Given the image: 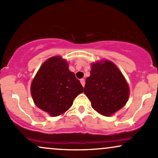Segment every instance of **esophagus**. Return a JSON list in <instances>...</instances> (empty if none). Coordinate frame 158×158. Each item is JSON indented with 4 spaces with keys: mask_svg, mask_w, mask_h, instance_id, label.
<instances>
[{
    "mask_svg": "<svg viewBox=\"0 0 158 158\" xmlns=\"http://www.w3.org/2000/svg\"><path fill=\"white\" fill-rule=\"evenodd\" d=\"M80 82H81V85H82V86L84 87L85 85V79H81V80H80Z\"/></svg>",
    "mask_w": 158,
    "mask_h": 158,
    "instance_id": "obj_1",
    "label": "esophagus"
}]
</instances>
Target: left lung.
<instances>
[{
    "label": "left lung",
    "instance_id": "8db88e82",
    "mask_svg": "<svg viewBox=\"0 0 158 158\" xmlns=\"http://www.w3.org/2000/svg\"><path fill=\"white\" fill-rule=\"evenodd\" d=\"M84 93L96 111L110 116L126 104L130 89L117 66L104 60L91 64L90 76L85 81Z\"/></svg>",
    "mask_w": 158,
    "mask_h": 158
}]
</instances>
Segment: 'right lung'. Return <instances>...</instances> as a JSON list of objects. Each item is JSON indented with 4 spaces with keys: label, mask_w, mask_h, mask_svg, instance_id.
<instances>
[{
    "label": "right lung",
    "mask_w": 158,
    "mask_h": 158,
    "mask_svg": "<svg viewBox=\"0 0 158 158\" xmlns=\"http://www.w3.org/2000/svg\"><path fill=\"white\" fill-rule=\"evenodd\" d=\"M84 91L80 81L68 69L67 61L53 56L42 64L31 85L34 102L51 116L67 111L73 100Z\"/></svg>",
    "instance_id": "1"
}]
</instances>
